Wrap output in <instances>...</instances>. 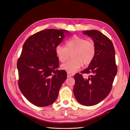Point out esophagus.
I'll return each instance as SVG.
<instances>
[{
	"label": "esophagus",
	"mask_w": 130,
	"mask_h": 130,
	"mask_svg": "<svg viewBox=\"0 0 130 130\" xmlns=\"http://www.w3.org/2000/svg\"><path fill=\"white\" fill-rule=\"evenodd\" d=\"M72 74L70 73H69V72H68L67 73V77H72Z\"/></svg>",
	"instance_id": "1"
}]
</instances>
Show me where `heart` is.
<instances>
[{
    "instance_id": "obj_1",
    "label": "heart",
    "mask_w": 130,
    "mask_h": 130,
    "mask_svg": "<svg viewBox=\"0 0 130 130\" xmlns=\"http://www.w3.org/2000/svg\"><path fill=\"white\" fill-rule=\"evenodd\" d=\"M55 52L58 60L64 62L68 58L69 54L72 53V60L61 66V68L69 73L76 72L82 65L89 64L95 56L96 46L90 40L74 36L66 42V46L58 44Z\"/></svg>"
}]
</instances>
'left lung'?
I'll list each match as a JSON object with an SVG mask.
<instances>
[{"label":"left lung","mask_w":130,"mask_h":130,"mask_svg":"<svg viewBox=\"0 0 130 130\" xmlns=\"http://www.w3.org/2000/svg\"><path fill=\"white\" fill-rule=\"evenodd\" d=\"M91 37L96 46V54L88 67L75 75L73 93L76 100L82 105H95L108 96L117 73L115 50L112 41L96 30L84 31ZM82 73L90 75L84 79Z\"/></svg>","instance_id":"1"}]
</instances>
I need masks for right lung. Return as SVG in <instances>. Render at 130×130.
<instances>
[{"label":"right lung","instance_id":"add662e5","mask_svg":"<svg viewBox=\"0 0 130 130\" xmlns=\"http://www.w3.org/2000/svg\"><path fill=\"white\" fill-rule=\"evenodd\" d=\"M68 31L49 29L39 31L27 39L17 61L18 86L26 99L35 106L53 104L67 78V72L59 70L55 52L68 34Z\"/></svg>","mask_w":130,"mask_h":130}]
</instances>
